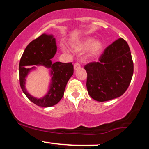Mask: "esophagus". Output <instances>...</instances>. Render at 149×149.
<instances>
[{"mask_svg":"<svg viewBox=\"0 0 149 149\" xmlns=\"http://www.w3.org/2000/svg\"><path fill=\"white\" fill-rule=\"evenodd\" d=\"M74 66V69L77 70V69H79V68H80V66H80V64H79V63L76 62V63H75L74 66Z\"/></svg>","mask_w":149,"mask_h":149,"instance_id":"esophagus-1","label":"esophagus"}]
</instances>
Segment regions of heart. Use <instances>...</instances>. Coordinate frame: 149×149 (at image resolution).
Returning <instances> with one entry per match:
<instances>
[{
    "label": "heart",
    "instance_id": "heart-1",
    "mask_svg": "<svg viewBox=\"0 0 149 149\" xmlns=\"http://www.w3.org/2000/svg\"><path fill=\"white\" fill-rule=\"evenodd\" d=\"M88 48V52H87V56L88 57H94L95 56L98 55L101 52L103 45L102 42L100 40H94V38L92 37H88L83 39V40L78 42V44L75 45L73 47V50L75 52H81ZM61 49L63 51H66V47L62 46Z\"/></svg>",
    "mask_w": 149,
    "mask_h": 149
}]
</instances>
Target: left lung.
<instances>
[{
    "mask_svg": "<svg viewBox=\"0 0 149 149\" xmlns=\"http://www.w3.org/2000/svg\"><path fill=\"white\" fill-rule=\"evenodd\" d=\"M88 94L98 102L111 100L123 95L129 87L134 64L129 45L118 38L104 49L98 62L84 66Z\"/></svg>",
    "mask_w": 149,
    "mask_h": 149,
    "instance_id": "left-lung-1",
    "label": "left lung"
}]
</instances>
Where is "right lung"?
I'll list each match as a JSON object with an SVG mask.
<instances>
[{
	"instance_id": "1",
	"label": "right lung",
	"mask_w": 149,
	"mask_h": 149,
	"mask_svg": "<svg viewBox=\"0 0 149 149\" xmlns=\"http://www.w3.org/2000/svg\"><path fill=\"white\" fill-rule=\"evenodd\" d=\"M56 52L55 38L52 35L43 33L26 46L20 59L19 67L20 86L29 100L39 107H49L57 104L64 96L67 82L73 73V66L71 62H52L51 59ZM33 65H41L51 69L52 78L49 90L45 96L40 99L31 96L25 88L26 76L35 68L28 66Z\"/></svg>"
}]
</instances>
